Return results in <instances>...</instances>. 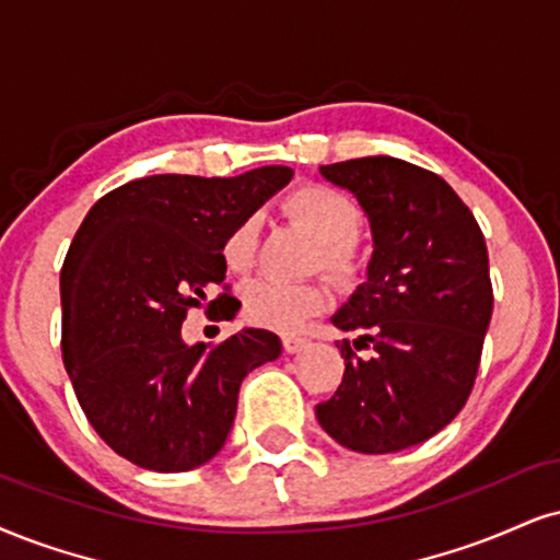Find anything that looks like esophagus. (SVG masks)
<instances>
[{"instance_id":"34e87169","label":"esophagus","mask_w":560,"mask_h":560,"mask_svg":"<svg viewBox=\"0 0 560 560\" xmlns=\"http://www.w3.org/2000/svg\"><path fill=\"white\" fill-rule=\"evenodd\" d=\"M308 345V340L306 337H301V335H285L282 337V348H285V353H301L303 348H306Z\"/></svg>"}]
</instances>
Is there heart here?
<instances>
[{
    "label": "heart",
    "mask_w": 560,
    "mask_h": 560,
    "mask_svg": "<svg viewBox=\"0 0 560 560\" xmlns=\"http://www.w3.org/2000/svg\"><path fill=\"white\" fill-rule=\"evenodd\" d=\"M285 212L319 241L316 261L340 282H353L363 269V254L355 244L361 210L348 195L327 184H301L285 197ZM257 252V223L252 218L228 233L225 265L236 272L252 267ZM327 285L322 280H282L272 275L244 285V312L254 324L269 329H295L303 319L322 312Z\"/></svg>",
    "instance_id": "obj_1"
}]
</instances>
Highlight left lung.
Here are the masks:
<instances>
[{
  "label": "left lung",
  "mask_w": 560,
  "mask_h": 560,
  "mask_svg": "<svg viewBox=\"0 0 560 560\" xmlns=\"http://www.w3.org/2000/svg\"><path fill=\"white\" fill-rule=\"evenodd\" d=\"M371 220L369 282L332 316L345 374L316 418L337 444L389 454L431 439L470 397L493 314L478 220L433 171L371 155L322 165ZM355 349H371L361 359Z\"/></svg>",
  "instance_id": "1"
}]
</instances>
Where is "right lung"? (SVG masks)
<instances>
[{
	"label": "right lung",
	"instance_id": "1",
	"mask_svg": "<svg viewBox=\"0 0 560 560\" xmlns=\"http://www.w3.org/2000/svg\"><path fill=\"white\" fill-rule=\"evenodd\" d=\"M291 176L288 165L161 174L90 207L59 278L61 358L82 412L119 457L155 472L205 465L225 444L244 376L280 355L267 329L186 345L182 324L223 285L228 233ZM238 306L218 293L207 314L233 319Z\"/></svg>",
	"mask_w": 560,
	"mask_h": 560
}]
</instances>
